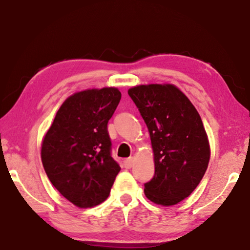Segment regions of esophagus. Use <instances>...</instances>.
I'll return each mask as SVG.
<instances>
[{"label":"esophagus","mask_w":250,"mask_h":250,"mask_svg":"<svg viewBox=\"0 0 250 250\" xmlns=\"http://www.w3.org/2000/svg\"><path fill=\"white\" fill-rule=\"evenodd\" d=\"M134 164V158L133 157H129V158H125V160L124 161V165L126 169H130L131 167L133 166Z\"/></svg>","instance_id":"obj_1"}]
</instances>
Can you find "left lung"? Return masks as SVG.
Segmentation results:
<instances>
[{"label": "left lung", "instance_id": "1", "mask_svg": "<svg viewBox=\"0 0 250 250\" xmlns=\"http://www.w3.org/2000/svg\"><path fill=\"white\" fill-rule=\"evenodd\" d=\"M147 125L155 174L144 184L148 200L169 207L189 197L210 161V143L201 117L172 84L138 85L128 90Z\"/></svg>", "mask_w": 250, "mask_h": 250}]
</instances>
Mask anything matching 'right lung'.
I'll return each mask as SVG.
<instances>
[{
    "mask_svg": "<svg viewBox=\"0 0 250 250\" xmlns=\"http://www.w3.org/2000/svg\"><path fill=\"white\" fill-rule=\"evenodd\" d=\"M120 99L116 87L74 93L63 102L43 137L44 171L54 188L79 208L105 201L121 169L110 155L107 130Z\"/></svg>",
    "mask_w": 250,
    "mask_h": 250,
    "instance_id": "1",
    "label": "right lung"
}]
</instances>
